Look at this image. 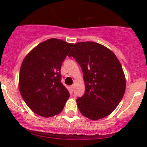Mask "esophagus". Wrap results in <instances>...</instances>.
<instances>
[{"label": "esophagus", "mask_w": 147, "mask_h": 147, "mask_svg": "<svg viewBox=\"0 0 147 147\" xmlns=\"http://www.w3.org/2000/svg\"><path fill=\"white\" fill-rule=\"evenodd\" d=\"M74 88H75V84H72V85L70 86V90L72 92L74 90Z\"/></svg>", "instance_id": "esophagus-1"}]
</instances>
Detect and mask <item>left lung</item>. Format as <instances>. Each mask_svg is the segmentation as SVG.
Here are the masks:
<instances>
[{
	"instance_id": "left-lung-1",
	"label": "left lung",
	"mask_w": 147,
	"mask_h": 147,
	"mask_svg": "<svg viewBox=\"0 0 147 147\" xmlns=\"http://www.w3.org/2000/svg\"><path fill=\"white\" fill-rule=\"evenodd\" d=\"M80 65L85 92L77 100L78 109L85 117L100 119L110 115L121 102L126 79L115 53L101 44L77 42L68 55Z\"/></svg>"
}]
</instances>
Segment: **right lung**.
<instances>
[{"instance_id":"add662e5","label":"right lung","mask_w":147,"mask_h":147,"mask_svg":"<svg viewBox=\"0 0 147 147\" xmlns=\"http://www.w3.org/2000/svg\"><path fill=\"white\" fill-rule=\"evenodd\" d=\"M73 44L56 38L41 42L26 56L19 90L28 107L43 117L60 114L69 93L61 80V65Z\"/></svg>"}]
</instances>
